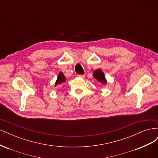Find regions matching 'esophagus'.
Here are the masks:
<instances>
[{
	"label": "esophagus",
	"mask_w": 158,
	"mask_h": 158,
	"mask_svg": "<svg viewBox=\"0 0 158 158\" xmlns=\"http://www.w3.org/2000/svg\"><path fill=\"white\" fill-rule=\"evenodd\" d=\"M78 78H84L85 77V75L84 74H79L77 76Z\"/></svg>",
	"instance_id": "esophagus-1"
}]
</instances>
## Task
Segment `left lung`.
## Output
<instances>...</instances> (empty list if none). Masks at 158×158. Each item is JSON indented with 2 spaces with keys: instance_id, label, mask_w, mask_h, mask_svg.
<instances>
[{
  "instance_id": "1",
  "label": "left lung",
  "mask_w": 158,
  "mask_h": 158,
  "mask_svg": "<svg viewBox=\"0 0 158 158\" xmlns=\"http://www.w3.org/2000/svg\"><path fill=\"white\" fill-rule=\"evenodd\" d=\"M94 78L102 84H107V81L105 77L103 72L101 69H97L94 71L93 73Z\"/></svg>"
}]
</instances>
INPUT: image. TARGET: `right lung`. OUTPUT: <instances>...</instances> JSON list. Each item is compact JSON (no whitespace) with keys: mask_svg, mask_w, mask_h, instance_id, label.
I'll return each mask as SVG.
<instances>
[{"mask_svg":"<svg viewBox=\"0 0 158 158\" xmlns=\"http://www.w3.org/2000/svg\"><path fill=\"white\" fill-rule=\"evenodd\" d=\"M65 81H66V77L63 74V73H62L60 72L58 74V77H57V79L55 82V86H57V85H59L62 84L64 83Z\"/></svg>","mask_w":158,"mask_h":158,"instance_id":"1","label":"right lung"}]
</instances>
